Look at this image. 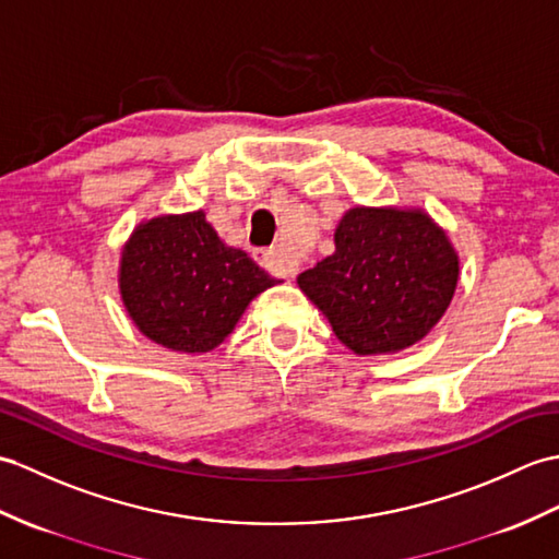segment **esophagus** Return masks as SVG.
I'll return each mask as SVG.
<instances>
[{
    "label": "esophagus",
    "instance_id": "1",
    "mask_svg": "<svg viewBox=\"0 0 559 559\" xmlns=\"http://www.w3.org/2000/svg\"><path fill=\"white\" fill-rule=\"evenodd\" d=\"M254 259L262 264L266 271L283 278H293L297 274V264H293L290 259H285L281 250L269 248V250H254Z\"/></svg>",
    "mask_w": 559,
    "mask_h": 559
}]
</instances>
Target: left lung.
<instances>
[{
  "instance_id": "1",
  "label": "left lung",
  "mask_w": 559,
  "mask_h": 559,
  "mask_svg": "<svg viewBox=\"0 0 559 559\" xmlns=\"http://www.w3.org/2000/svg\"><path fill=\"white\" fill-rule=\"evenodd\" d=\"M335 252L297 285L355 355H393L426 338L460 281L448 233L419 206H353Z\"/></svg>"
}]
</instances>
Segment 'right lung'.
Instances as JSON below:
<instances>
[{
  "instance_id": "add662e5",
  "label": "right lung",
  "mask_w": 559,
  "mask_h": 559,
  "mask_svg": "<svg viewBox=\"0 0 559 559\" xmlns=\"http://www.w3.org/2000/svg\"><path fill=\"white\" fill-rule=\"evenodd\" d=\"M281 283L218 238L204 212L142 221L123 245L121 300L138 331L174 353H210L259 293Z\"/></svg>"
}]
</instances>
